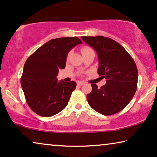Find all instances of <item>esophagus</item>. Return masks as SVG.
Wrapping results in <instances>:
<instances>
[{"label":"esophagus","mask_w":157,"mask_h":157,"mask_svg":"<svg viewBox=\"0 0 157 157\" xmlns=\"http://www.w3.org/2000/svg\"><path fill=\"white\" fill-rule=\"evenodd\" d=\"M84 82H83V81H78V83H77V84H78V86H82V85H83L84 84Z\"/></svg>","instance_id":"esophagus-1"}]
</instances>
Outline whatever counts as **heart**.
<instances>
[{
    "label": "heart",
    "mask_w": 157,
    "mask_h": 157,
    "mask_svg": "<svg viewBox=\"0 0 157 157\" xmlns=\"http://www.w3.org/2000/svg\"><path fill=\"white\" fill-rule=\"evenodd\" d=\"M89 50H91V49L89 48V47H83V48H81V53L83 54V53L87 52V51H89Z\"/></svg>",
    "instance_id": "1"
}]
</instances>
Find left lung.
<instances>
[{"label":"left lung","mask_w":157,"mask_h":157,"mask_svg":"<svg viewBox=\"0 0 157 157\" xmlns=\"http://www.w3.org/2000/svg\"><path fill=\"white\" fill-rule=\"evenodd\" d=\"M83 41L96 51L98 74L106 79L98 89L91 84L92 91L86 97L89 106L104 116L121 111L136 93L138 71L132 57L121 45L104 36H82Z\"/></svg>","instance_id":"left-lung-1"}]
</instances>
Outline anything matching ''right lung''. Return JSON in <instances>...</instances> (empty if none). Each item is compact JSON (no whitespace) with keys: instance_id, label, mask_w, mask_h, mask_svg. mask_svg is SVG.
<instances>
[{"instance_id":"right-lung-1","label":"right lung","mask_w":157,"mask_h":157,"mask_svg":"<svg viewBox=\"0 0 157 157\" xmlns=\"http://www.w3.org/2000/svg\"><path fill=\"white\" fill-rule=\"evenodd\" d=\"M82 44L77 37L51 39L30 56L23 66L21 87L30 108L38 115L50 117L65 109L76 86L74 81H58L69 51Z\"/></svg>"}]
</instances>
